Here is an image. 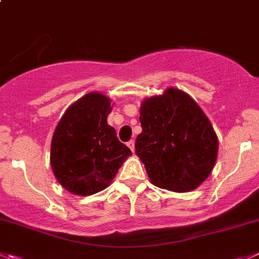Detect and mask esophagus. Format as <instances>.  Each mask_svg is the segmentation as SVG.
I'll list each match as a JSON object with an SVG mask.
<instances>
[{"instance_id":"obj_1","label":"esophagus","mask_w":259,"mask_h":259,"mask_svg":"<svg viewBox=\"0 0 259 259\" xmlns=\"http://www.w3.org/2000/svg\"><path fill=\"white\" fill-rule=\"evenodd\" d=\"M127 147L132 149V152H134L135 151V142L134 141H129V142H127Z\"/></svg>"}]
</instances>
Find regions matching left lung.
<instances>
[{
  "mask_svg": "<svg viewBox=\"0 0 259 259\" xmlns=\"http://www.w3.org/2000/svg\"><path fill=\"white\" fill-rule=\"evenodd\" d=\"M142 133L135 153L153 185L185 193L199 187L213 170L217 135L202 108L183 91L168 88L141 106Z\"/></svg>",
  "mask_w": 259,
  "mask_h": 259,
  "instance_id": "8db88e82",
  "label": "left lung"
}]
</instances>
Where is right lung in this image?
<instances>
[{"label":"right lung","mask_w":259,"mask_h":259,"mask_svg":"<svg viewBox=\"0 0 259 259\" xmlns=\"http://www.w3.org/2000/svg\"><path fill=\"white\" fill-rule=\"evenodd\" d=\"M110 98L97 92L72 103L56 126L51 143V166L57 181L76 195L107 188L132 151L107 124Z\"/></svg>","instance_id":"obj_1"}]
</instances>
